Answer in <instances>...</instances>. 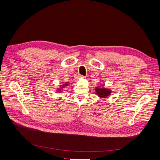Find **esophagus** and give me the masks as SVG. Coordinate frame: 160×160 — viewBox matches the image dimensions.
<instances>
[{
    "mask_svg": "<svg viewBox=\"0 0 160 160\" xmlns=\"http://www.w3.org/2000/svg\"><path fill=\"white\" fill-rule=\"evenodd\" d=\"M79 77H80V78H83V75H80Z\"/></svg>",
    "mask_w": 160,
    "mask_h": 160,
    "instance_id": "obj_1",
    "label": "esophagus"
}]
</instances>
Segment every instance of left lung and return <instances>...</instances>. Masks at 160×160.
Listing matches in <instances>:
<instances>
[{
    "instance_id": "left-lung-1",
    "label": "left lung",
    "mask_w": 160,
    "mask_h": 160,
    "mask_svg": "<svg viewBox=\"0 0 160 160\" xmlns=\"http://www.w3.org/2000/svg\"><path fill=\"white\" fill-rule=\"evenodd\" d=\"M95 91L98 96L100 98H106L112 93V91L110 89L104 88H100L98 86L95 88Z\"/></svg>"
}]
</instances>
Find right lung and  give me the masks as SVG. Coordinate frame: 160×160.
Instances as JSON below:
<instances>
[{
	"label": "right lung",
	"instance_id": "add662e5",
	"mask_svg": "<svg viewBox=\"0 0 160 160\" xmlns=\"http://www.w3.org/2000/svg\"><path fill=\"white\" fill-rule=\"evenodd\" d=\"M68 86V83H63V84L62 86V87L60 88V89H59L57 91H58V92H60V91H62L65 87H66V86Z\"/></svg>",
	"mask_w": 160,
	"mask_h": 160
}]
</instances>
